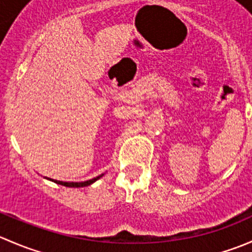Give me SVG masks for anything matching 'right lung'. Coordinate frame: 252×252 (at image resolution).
I'll use <instances>...</instances> for the list:
<instances>
[{"label":"right lung","instance_id":"1","mask_svg":"<svg viewBox=\"0 0 252 252\" xmlns=\"http://www.w3.org/2000/svg\"><path fill=\"white\" fill-rule=\"evenodd\" d=\"M101 177H103V174H100L98 177L93 178V179L90 180H86V182H61V180H53L51 179V178H46V177H45V179L52 180V182H55L56 184L63 185V187H67V188H83V187H88V185H91L93 183H95L96 180L100 179Z\"/></svg>","mask_w":252,"mask_h":252}]
</instances>
